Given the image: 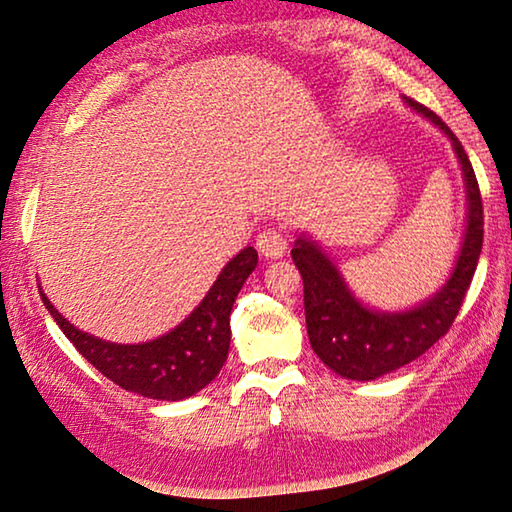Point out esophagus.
<instances>
[{
    "instance_id": "1",
    "label": "esophagus",
    "mask_w": 512,
    "mask_h": 512,
    "mask_svg": "<svg viewBox=\"0 0 512 512\" xmlns=\"http://www.w3.org/2000/svg\"><path fill=\"white\" fill-rule=\"evenodd\" d=\"M256 249L261 251V254H263L265 258H281L283 254H286L288 242H286V238H283V235H281L279 231L267 229V231H263V233H258Z\"/></svg>"
}]
</instances>
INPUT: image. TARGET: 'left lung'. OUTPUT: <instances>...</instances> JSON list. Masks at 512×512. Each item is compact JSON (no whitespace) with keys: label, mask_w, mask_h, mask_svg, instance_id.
Listing matches in <instances>:
<instances>
[{"label":"left lung","mask_w":512,"mask_h":512,"mask_svg":"<svg viewBox=\"0 0 512 512\" xmlns=\"http://www.w3.org/2000/svg\"><path fill=\"white\" fill-rule=\"evenodd\" d=\"M405 105L435 123L451 139L467 192V226L451 277L437 293L403 311H380L359 300L343 272L311 235L300 233L290 251L304 279V313L311 348L322 364L348 380L368 382L419 359L458 316L483 249V201L476 174L458 137L428 107Z\"/></svg>","instance_id":"1"}]
</instances>
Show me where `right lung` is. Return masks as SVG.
I'll list each match as a JSON object with an SVG mask.
<instances>
[{"label": "right lung", "mask_w": 512, "mask_h": 512, "mask_svg": "<svg viewBox=\"0 0 512 512\" xmlns=\"http://www.w3.org/2000/svg\"><path fill=\"white\" fill-rule=\"evenodd\" d=\"M256 265V249H242L224 265L190 316L146 343H112L82 332L54 309L41 286L38 293L68 341L114 384L144 398L183 400L208 387L222 371L231 345V309Z\"/></svg>", "instance_id": "1"}]
</instances>
